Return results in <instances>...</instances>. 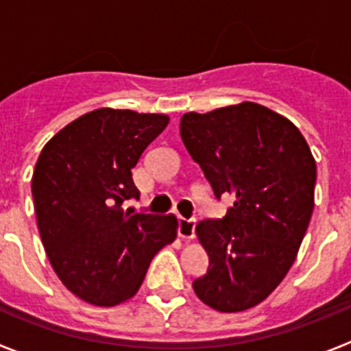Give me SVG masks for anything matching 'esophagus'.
<instances>
[{"label": "esophagus", "instance_id": "esophagus-1", "mask_svg": "<svg viewBox=\"0 0 351 351\" xmlns=\"http://www.w3.org/2000/svg\"><path fill=\"white\" fill-rule=\"evenodd\" d=\"M178 234L182 239H193L195 235V219H178Z\"/></svg>", "mask_w": 351, "mask_h": 351}]
</instances>
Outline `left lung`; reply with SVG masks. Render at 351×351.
<instances>
[{
    "label": "left lung",
    "mask_w": 351,
    "mask_h": 351,
    "mask_svg": "<svg viewBox=\"0 0 351 351\" xmlns=\"http://www.w3.org/2000/svg\"><path fill=\"white\" fill-rule=\"evenodd\" d=\"M186 151L214 197H230L221 219L197 225L209 267L193 281L204 304L237 313L283 281L315 207L316 163L291 121L253 101L181 117Z\"/></svg>",
    "instance_id": "obj_1"
}]
</instances>
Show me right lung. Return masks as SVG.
Segmentation results:
<instances>
[{"label":"right lung","instance_id":"add662e5","mask_svg":"<svg viewBox=\"0 0 351 351\" xmlns=\"http://www.w3.org/2000/svg\"><path fill=\"white\" fill-rule=\"evenodd\" d=\"M169 125L165 114L98 108L45 144L31 191L40 237L61 283L95 306H117L141 288L178 218L125 210L137 198L132 169Z\"/></svg>","mask_w":351,"mask_h":351}]
</instances>
